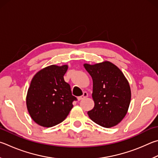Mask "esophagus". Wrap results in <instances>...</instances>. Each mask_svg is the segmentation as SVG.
<instances>
[{"instance_id":"esophagus-1","label":"esophagus","mask_w":158,"mask_h":158,"mask_svg":"<svg viewBox=\"0 0 158 158\" xmlns=\"http://www.w3.org/2000/svg\"><path fill=\"white\" fill-rule=\"evenodd\" d=\"M88 97V93L87 92H84V93H83V95L80 96V97H78L77 98H78V100L79 101H81V100L82 99H84L85 98H86V97Z\"/></svg>"}]
</instances>
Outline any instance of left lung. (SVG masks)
<instances>
[{
	"instance_id": "obj_1",
	"label": "left lung",
	"mask_w": 158,
	"mask_h": 158,
	"mask_svg": "<svg viewBox=\"0 0 158 158\" xmlns=\"http://www.w3.org/2000/svg\"><path fill=\"white\" fill-rule=\"evenodd\" d=\"M84 67L93 81L94 106L88 112L89 117L101 127H114L125 117L130 105L131 93L127 79L110 62L85 64Z\"/></svg>"
}]
</instances>
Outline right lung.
<instances>
[{"mask_svg":"<svg viewBox=\"0 0 158 158\" xmlns=\"http://www.w3.org/2000/svg\"><path fill=\"white\" fill-rule=\"evenodd\" d=\"M68 65H52L38 72L28 88L26 103L28 112L34 122L44 127H52L66 118L73 102L70 85L64 81Z\"/></svg>","mask_w":158,"mask_h":158,"instance_id":"obj_1","label":"right lung"}]
</instances>
